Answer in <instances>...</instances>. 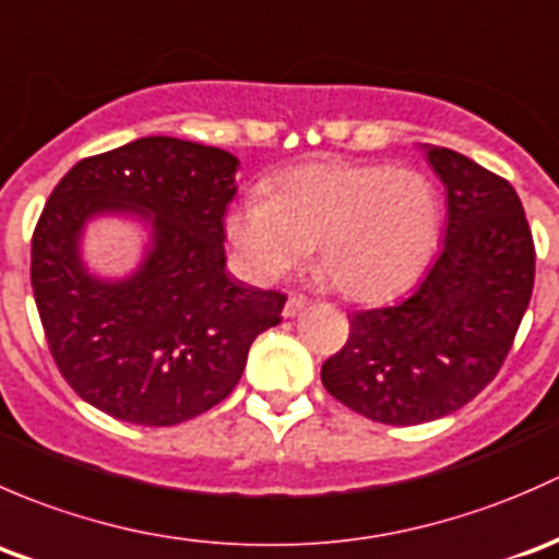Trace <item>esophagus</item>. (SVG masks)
Wrapping results in <instances>:
<instances>
[{
    "mask_svg": "<svg viewBox=\"0 0 559 559\" xmlns=\"http://www.w3.org/2000/svg\"><path fill=\"white\" fill-rule=\"evenodd\" d=\"M307 307H309L307 296H290L285 304V318H296V314H301Z\"/></svg>",
    "mask_w": 559,
    "mask_h": 559,
    "instance_id": "1",
    "label": "esophagus"
}]
</instances>
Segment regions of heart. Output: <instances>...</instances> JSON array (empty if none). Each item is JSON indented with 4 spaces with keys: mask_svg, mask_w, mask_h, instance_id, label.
Here are the masks:
<instances>
[{
    "mask_svg": "<svg viewBox=\"0 0 559 559\" xmlns=\"http://www.w3.org/2000/svg\"><path fill=\"white\" fill-rule=\"evenodd\" d=\"M439 195L419 171L379 164L296 166L272 195L250 193L226 231L258 280H280L312 255L353 301H388L408 290L433 255Z\"/></svg>",
    "mask_w": 559,
    "mask_h": 559,
    "instance_id": "b5f03b06",
    "label": "heart"
}]
</instances>
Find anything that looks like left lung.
Here are the masks:
<instances>
[{"mask_svg": "<svg viewBox=\"0 0 559 559\" xmlns=\"http://www.w3.org/2000/svg\"><path fill=\"white\" fill-rule=\"evenodd\" d=\"M447 188L444 247L399 307L349 314V338L322 364L328 393L382 425L441 419L474 401L509 355L536 280L514 188L476 160L423 145Z\"/></svg>", "mask_w": 559, "mask_h": 559, "instance_id": "obj_1", "label": "left lung"}]
</instances>
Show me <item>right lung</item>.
Masks as SVG:
<instances>
[{
	"instance_id": "obj_1",
	"label": "right lung",
	"mask_w": 559,
	"mask_h": 559,
	"mask_svg": "<svg viewBox=\"0 0 559 559\" xmlns=\"http://www.w3.org/2000/svg\"><path fill=\"white\" fill-rule=\"evenodd\" d=\"M237 169L221 147L142 136L83 158L50 193L32 239L34 301L59 371L109 417L151 428L199 417L237 388L258 333L282 322V293L226 269ZM99 216L143 231L123 278L84 261Z\"/></svg>"
}]
</instances>
